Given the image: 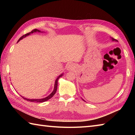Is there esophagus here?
Instances as JSON below:
<instances>
[{"mask_svg": "<svg viewBox=\"0 0 135 135\" xmlns=\"http://www.w3.org/2000/svg\"><path fill=\"white\" fill-rule=\"evenodd\" d=\"M74 67H75V66L74 65V64H70L67 65V70L68 71H72L73 70H74Z\"/></svg>", "mask_w": 135, "mask_h": 135, "instance_id": "obj_1", "label": "esophagus"}]
</instances>
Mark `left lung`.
Listing matches in <instances>:
<instances>
[{
    "mask_svg": "<svg viewBox=\"0 0 135 135\" xmlns=\"http://www.w3.org/2000/svg\"><path fill=\"white\" fill-rule=\"evenodd\" d=\"M111 40H112V41H115V42H118V41H117V40H116V39H114V38H111ZM82 100H84V101H85V100H84V99H82Z\"/></svg>",
    "mask_w": 135,
    "mask_h": 135,
    "instance_id": "8db88e82",
    "label": "left lung"
}]
</instances>
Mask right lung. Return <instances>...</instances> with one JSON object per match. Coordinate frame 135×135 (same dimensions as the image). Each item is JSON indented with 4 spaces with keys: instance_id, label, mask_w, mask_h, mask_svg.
<instances>
[{
    "instance_id": "1",
    "label": "right lung",
    "mask_w": 135,
    "mask_h": 135,
    "mask_svg": "<svg viewBox=\"0 0 135 135\" xmlns=\"http://www.w3.org/2000/svg\"><path fill=\"white\" fill-rule=\"evenodd\" d=\"M37 32H41V31H39V30H37V29H35V30H32V31H31V32L26 33V34H25V35H23V36H22L21 37V38H20L19 39V40L18 41V42H17V43H18V42L20 41V40H21L22 39L24 38L25 37H26V36H28V35H30V34H32V33H33ZM62 75H63V74H61V75H60L58 77H57V79H56V81H55V83H54V86L53 91L49 94V96H47V97H45V98L40 99H29L25 98V97H24L23 96H21L24 99L27 100V101L31 102L42 103V102H46V101H47V100H49L50 99H51V97H52L54 95V94L56 93V91H57V85H58V80H59V79L60 78V77H61Z\"/></svg>"
}]
</instances>
